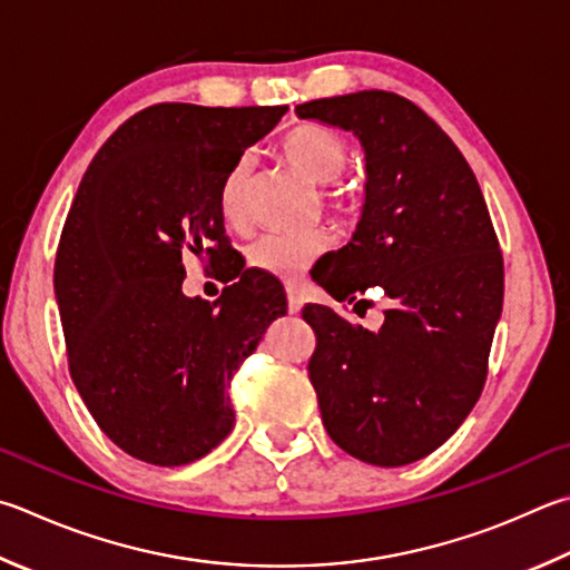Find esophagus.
Listing matches in <instances>:
<instances>
[{"instance_id": "obj_1", "label": "esophagus", "mask_w": 570, "mask_h": 570, "mask_svg": "<svg viewBox=\"0 0 570 570\" xmlns=\"http://www.w3.org/2000/svg\"><path fill=\"white\" fill-rule=\"evenodd\" d=\"M286 302H288V314H298V312H302L304 298H302V294L296 292L294 286H286Z\"/></svg>"}]
</instances>
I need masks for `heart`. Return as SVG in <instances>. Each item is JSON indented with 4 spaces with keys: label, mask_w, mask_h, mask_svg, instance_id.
<instances>
[{
    "label": "heart",
    "mask_w": 570,
    "mask_h": 570,
    "mask_svg": "<svg viewBox=\"0 0 570 570\" xmlns=\"http://www.w3.org/2000/svg\"><path fill=\"white\" fill-rule=\"evenodd\" d=\"M282 154L304 179L312 184H331L338 179L348 167V147L346 141L336 137L334 131L302 124L284 134ZM254 161L249 154H242L226 169L219 189V206L226 222H239L246 209V194H249ZM324 202L334 212H351V199L338 189L324 191ZM328 246L326 234H264L249 244L246 256L258 272L272 276L294 278L314 262V258Z\"/></svg>",
    "instance_id": "b5f03b06"
}]
</instances>
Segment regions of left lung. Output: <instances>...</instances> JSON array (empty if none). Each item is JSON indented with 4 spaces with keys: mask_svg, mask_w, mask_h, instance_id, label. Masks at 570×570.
Listing matches in <instances>:
<instances>
[{
    "mask_svg": "<svg viewBox=\"0 0 570 570\" xmlns=\"http://www.w3.org/2000/svg\"><path fill=\"white\" fill-rule=\"evenodd\" d=\"M296 114L354 131L366 154L364 212L316 284L336 302L374 286L391 302L379 331L304 308L321 419L354 459L406 465L449 441L481 396L503 306L499 239L469 161L413 101L368 89Z\"/></svg>",
    "mask_w": 570,
    "mask_h": 570,
    "instance_id": "8db88e82",
    "label": "left lung"
}]
</instances>
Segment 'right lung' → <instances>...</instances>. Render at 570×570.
<instances>
[{
    "mask_svg": "<svg viewBox=\"0 0 570 570\" xmlns=\"http://www.w3.org/2000/svg\"><path fill=\"white\" fill-rule=\"evenodd\" d=\"M284 114L147 107L79 184L55 262L69 374L99 429L144 463H191L229 436L236 368L286 314L284 288L236 256L216 268L232 284L214 304L181 292L186 256L229 254L222 179Z\"/></svg>",
    "mask_w": 570,
    "mask_h": 570,
    "instance_id": "right-lung-1",
    "label": "right lung"
}]
</instances>
